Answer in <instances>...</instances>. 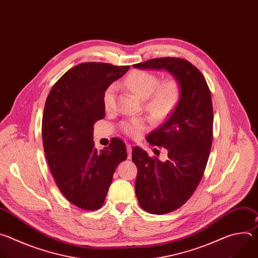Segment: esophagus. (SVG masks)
Returning <instances> with one entry per match:
<instances>
[{"mask_svg":"<svg viewBox=\"0 0 258 258\" xmlns=\"http://www.w3.org/2000/svg\"><path fill=\"white\" fill-rule=\"evenodd\" d=\"M126 149H127V158H132V152H133V146L131 144H128L126 146Z\"/></svg>","mask_w":258,"mask_h":258,"instance_id":"esophagus-1","label":"esophagus"}]
</instances>
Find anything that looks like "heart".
I'll list each match as a JSON object with an SVG mask.
<instances>
[{
  "label": "heart",
  "instance_id": "heart-1",
  "mask_svg": "<svg viewBox=\"0 0 258 258\" xmlns=\"http://www.w3.org/2000/svg\"><path fill=\"white\" fill-rule=\"evenodd\" d=\"M125 86L140 99L147 100V108L155 116L162 118L166 116L177 103L179 87L174 79H167L159 83L157 76L144 70H135L125 79ZM115 85L107 88L103 96V103L106 109L111 107L114 101ZM121 131L132 137L137 138L148 127L143 118H132L120 123Z\"/></svg>",
  "mask_w": 258,
  "mask_h": 258
}]
</instances>
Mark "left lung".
<instances>
[{"mask_svg":"<svg viewBox=\"0 0 258 258\" xmlns=\"http://www.w3.org/2000/svg\"><path fill=\"white\" fill-rule=\"evenodd\" d=\"M133 66L165 70L179 87L173 111L146 138L151 145L165 148L167 159L151 158L139 147L132 156L138 168L135 191L140 206L147 212L164 214L186 203L202 178L213 138L211 94L202 73L185 59L156 58Z\"/></svg>","mask_w":258,"mask_h":258,"instance_id":"8db88e82","label":"left lung"}]
</instances>
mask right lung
Returning <instances> with one entry per match:
<instances>
[{"label": "right lung", "instance_id": "add662e5", "mask_svg": "<svg viewBox=\"0 0 258 258\" xmlns=\"http://www.w3.org/2000/svg\"><path fill=\"white\" fill-rule=\"evenodd\" d=\"M130 66L88 62L69 69L53 86L42 121L44 151L65 198L86 210L100 208L116 166L126 159L123 141L115 138L98 151L93 125L105 115L103 96Z\"/></svg>", "mask_w": 258, "mask_h": 258}]
</instances>
